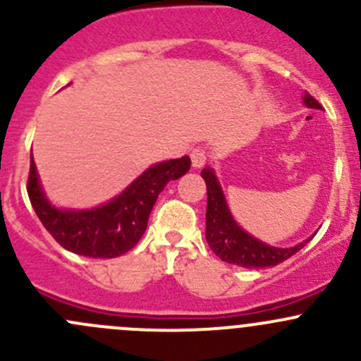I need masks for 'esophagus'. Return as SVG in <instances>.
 <instances>
[{
    "instance_id": "34e87169",
    "label": "esophagus",
    "mask_w": 361,
    "mask_h": 361,
    "mask_svg": "<svg viewBox=\"0 0 361 361\" xmlns=\"http://www.w3.org/2000/svg\"><path fill=\"white\" fill-rule=\"evenodd\" d=\"M190 160L194 167H202L207 160L206 150H202V148H194V150L190 152Z\"/></svg>"
}]
</instances>
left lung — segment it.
I'll return each mask as SVG.
<instances>
[{
    "instance_id": "left-lung-1",
    "label": "left lung",
    "mask_w": 361,
    "mask_h": 361,
    "mask_svg": "<svg viewBox=\"0 0 361 361\" xmlns=\"http://www.w3.org/2000/svg\"><path fill=\"white\" fill-rule=\"evenodd\" d=\"M304 103L309 108H318V110L322 108V104L311 94H305ZM201 176L207 187L206 241L218 258L227 264L239 265V267H274L297 253L298 250L304 248L307 241L300 243L293 248H274V246L264 245L253 235L246 234L232 218L227 202H225L224 192H221L213 171L206 167L202 169Z\"/></svg>"
}]
</instances>
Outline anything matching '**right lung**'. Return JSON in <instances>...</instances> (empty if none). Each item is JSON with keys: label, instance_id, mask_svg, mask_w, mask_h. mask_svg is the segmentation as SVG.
Masks as SVG:
<instances>
[{"label": "right lung", "instance_id": "right-lung-1", "mask_svg": "<svg viewBox=\"0 0 361 361\" xmlns=\"http://www.w3.org/2000/svg\"><path fill=\"white\" fill-rule=\"evenodd\" d=\"M188 169V157L160 162L104 206L89 211H61L50 206L43 195L31 155L27 195L43 227L63 248L90 258H115L136 246L147 231L148 216L160 192Z\"/></svg>", "mask_w": 361, "mask_h": 361}]
</instances>
